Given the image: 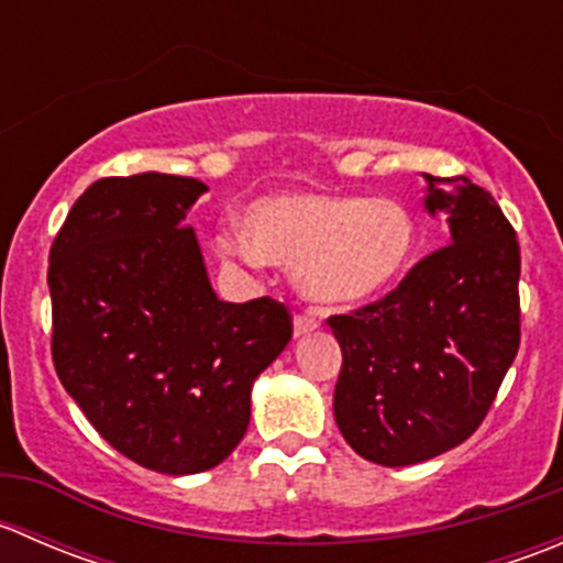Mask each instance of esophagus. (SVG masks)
Instances as JSON below:
<instances>
[{"label":"esophagus","instance_id":"1","mask_svg":"<svg viewBox=\"0 0 563 563\" xmlns=\"http://www.w3.org/2000/svg\"><path fill=\"white\" fill-rule=\"evenodd\" d=\"M318 318L313 313H299L294 318V338H305V334L316 332Z\"/></svg>","mask_w":563,"mask_h":563}]
</instances>
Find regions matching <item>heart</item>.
<instances>
[{"label": "heart", "instance_id": "heart-1", "mask_svg": "<svg viewBox=\"0 0 563 563\" xmlns=\"http://www.w3.org/2000/svg\"><path fill=\"white\" fill-rule=\"evenodd\" d=\"M419 231L397 201L334 192L258 198L245 231H220V253L294 269L299 291L329 308H356L391 291L411 269Z\"/></svg>", "mask_w": 563, "mask_h": 563}]
</instances>
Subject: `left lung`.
I'll return each instance as SVG.
<instances>
[{
	"mask_svg": "<svg viewBox=\"0 0 563 563\" xmlns=\"http://www.w3.org/2000/svg\"><path fill=\"white\" fill-rule=\"evenodd\" d=\"M428 181L450 245L395 291L329 327L343 351L334 422L371 463H424L482 424L520 345V245L501 207L465 176Z\"/></svg>",
	"mask_w": 563,
	"mask_h": 563,
	"instance_id": "1",
	"label": "left lung"
}]
</instances>
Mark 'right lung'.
<instances>
[{
    "mask_svg": "<svg viewBox=\"0 0 563 563\" xmlns=\"http://www.w3.org/2000/svg\"><path fill=\"white\" fill-rule=\"evenodd\" d=\"M207 190L157 172L98 179L48 255L62 387L113 450L172 476L214 468L236 450L255 378L291 340L280 302L214 294L185 225Z\"/></svg>",
    "mask_w": 563,
    "mask_h": 563,
    "instance_id": "right-lung-1",
    "label": "right lung"
}]
</instances>
